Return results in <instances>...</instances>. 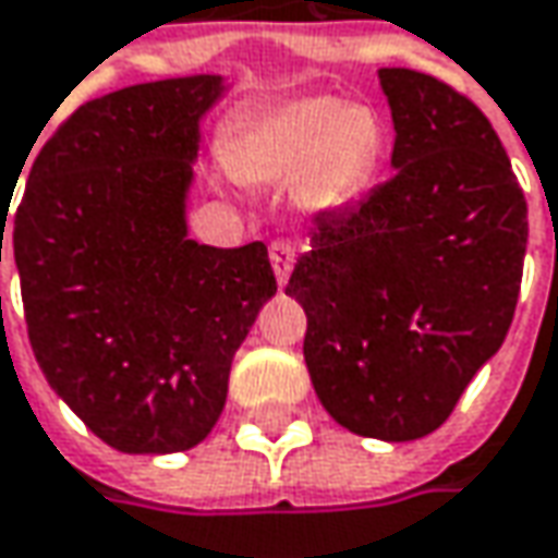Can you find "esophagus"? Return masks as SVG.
<instances>
[{
  "label": "esophagus",
  "instance_id": "esophagus-1",
  "mask_svg": "<svg viewBox=\"0 0 558 558\" xmlns=\"http://www.w3.org/2000/svg\"><path fill=\"white\" fill-rule=\"evenodd\" d=\"M268 255H271V268H275V278L283 287L287 278H290V271H293V262H296V250L287 243V240H275L271 246H268Z\"/></svg>",
  "mask_w": 558,
  "mask_h": 558
}]
</instances>
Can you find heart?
Segmentation results:
<instances>
[{
	"label": "heart",
	"instance_id": "1",
	"mask_svg": "<svg viewBox=\"0 0 558 558\" xmlns=\"http://www.w3.org/2000/svg\"><path fill=\"white\" fill-rule=\"evenodd\" d=\"M377 153L380 128L372 111L330 99H300L246 128L228 161L233 174L250 183L300 178V206L327 211L362 190Z\"/></svg>",
	"mask_w": 558,
	"mask_h": 558
}]
</instances>
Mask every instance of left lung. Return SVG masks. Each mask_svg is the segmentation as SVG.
<instances>
[{
	"label": "left lung",
	"instance_id": "8db88e82",
	"mask_svg": "<svg viewBox=\"0 0 558 558\" xmlns=\"http://www.w3.org/2000/svg\"><path fill=\"white\" fill-rule=\"evenodd\" d=\"M393 178L322 211L287 296L305 308V368L330 418L387 444L437 430L502 347L527 203L484 111L444 81L380 68Z\"/></svg>",
	"mask_w": 558,
	"mask_h": 558
}]
</instances>
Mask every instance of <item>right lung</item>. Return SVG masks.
<instances>
[{
	"instance_id": "add662e5",
	"label": "right lung",
	"mask_w": 558,
	"mask_h": 558,
	"mask_svg": "<svg viewBox=\"0 0 558 558\" xmlns=\"http://www.w3.org/2000/svg\"><path fill=\"white\" fill-rule=\"evenodd\" d=\"M221 93L225 77L193 74L86 102L39 149L14 211L39 368L121 452L206 440L233 352L278 293L265 243L215 250L186 236L199 121Z\"/></svg>"
}]
</instances>
